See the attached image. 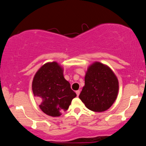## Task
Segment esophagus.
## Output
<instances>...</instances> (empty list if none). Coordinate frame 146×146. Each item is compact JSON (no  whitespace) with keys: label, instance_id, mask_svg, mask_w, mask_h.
Instances as JSON below:
<instances>
[{"label":"esophagus","instance_id":"34e87169","mask_svg":"<svg viewBox=\"0 0 146 146\" xmlns=\"http://www.w3.org/2000/svg\"><path fill=\"white\" fill-rule=\"evenodd\" d=\"M80 90H77V91H76V95H77V97H78V95H80Z\"/></svg>","mask_w":146,"mask_h":146}]
</instances>
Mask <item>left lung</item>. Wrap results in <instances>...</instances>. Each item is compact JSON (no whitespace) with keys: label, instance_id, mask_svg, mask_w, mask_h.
I'll use <instances>...</instances> for the list:
<instances>
[{"label":"left lung","instance_id":"8db88e82","mask_svg":"<svg viewBox=\"0 0 146 146\" xmlns=\"http://www.w3.org/2000/svg\"><path fill=\"white\" fill-rule=\"evenodd\" d=\"M85 85L79 98L86 107L95 112L108 110L118 96V80L109 66L95 62L86 73Z\"/></svg>","mask_w":146,"mask_h":146}]
</instances>
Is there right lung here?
I'll use <instances>...</instances> for the list:
<instances>
[{"mask_svg": "<svg viewBox=\"0 0 146 146\" xmlns=\"http://www.w3.org/2000/svg\"><path fill=\"white\" fill-rule=\"evenodd\" d=\"M32 91L40 110L53 117L66 111L76 96L64 77L63 68L56 62H47L39 68L33 79Z\"/></svg>", "mask_w": 146, "mask_h": 146, "instance_id": "obj_1", "label": "right lung"}]
</instances>
